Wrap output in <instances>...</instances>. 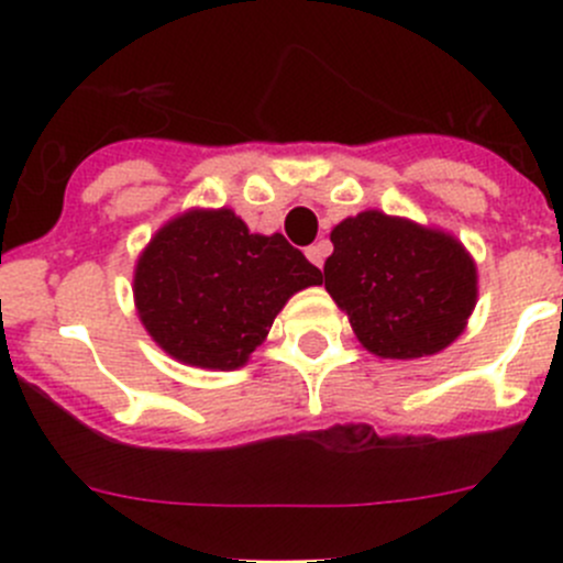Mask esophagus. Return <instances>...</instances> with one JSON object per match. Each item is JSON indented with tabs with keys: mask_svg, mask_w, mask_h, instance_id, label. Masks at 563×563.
I'll return each instance as SVG.
<instances>
[{
	"mask_svg": "<svg viewBox=\"0 0 563 563\" xmlns=\"http://www.w3.org/2000/svg\"><path fill=\"white\" fill-rule=\"evenodd\" d=\"M329 250H332V245H329L327 240H321V242H316V245H310L308 250H305V255H308L310 264H316L318 269H321L323 258H327V255H329Z\"/></svg>",
	"mask_w": 563,
	"mask_h": 563,
	"instance_id": "34e87169",
	"label": "esophagus"
}]
</instances>
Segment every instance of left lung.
<instances>
[{
  "mask_svg": "<svg viewBox=\"0 0 563 563\" xmlns=\"http://www.w3.org/2000/svg\"><path fill=\"white\" fill-rule=\"evenodd\" d=\"M329 240L323 288L362 349L382 360H419L463 334L479 277L455 234L365 209L340 220Z\"/></svg>",
  "mask_w": 563,
  "mask_h": 563,
  "instance_id": "1",
  "label": "left lung"
}]
</instances>
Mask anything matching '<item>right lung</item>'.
I'll list each match as a JSON object with an SVG mask.
<instances>
[{
	"instance_id": "add662e5",
	"label": "right lung",
	"mask_w": 563,
	"mask_h": 563,
	"mask_svg": "<svg viewBox=\"0 0 563 563\" xmlns=\"http://www.w3.org/2000/svg\"><path fill=\"white\" fill-rule=\"evenodd\" d=\"M323 275L283 234H250L229 207L187 209L141 250L133 299L150 338L181 365L236 371L288 299Z\"/></svg>"
}]
</instances>
